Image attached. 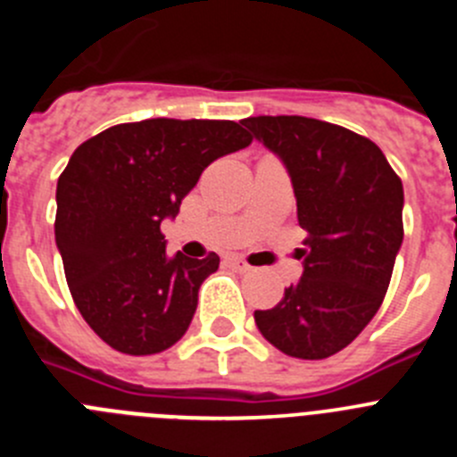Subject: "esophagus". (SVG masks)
Returning <instances> with one entry per match:
<instances>
[{"instance_id": "1", "label": "esophagus", "mask_w": 457, "mask_h": 457, "mask_svg": "<svg viewBox=\"0 0 457 457\" xmlns=\"http://www.w3.org/2000/svg\"><path fill=\"white\" fill-rule=\"evenodd\" d=\"M226 263L231 265L236 272H249V270H252V265H249L247 261H245V258H240V256H228V258H226Z\"/></svg>"}]
</instances>
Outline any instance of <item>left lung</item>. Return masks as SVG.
<instances>
[{
  "label": "left lung",
  "mask_w": 457,
  "mask_h": 457,
  "mask_svg": "<svg viewBox=\"0 0 457 457\" xmlns=\"http://www.w3.org/2000/svg\"><path fill=\"white\" fill-rule=\"evenodd\" d=\"M242 125L284 162L309 236L300 281L256 327L284 354L325 359L373 320L403 245V183L373 141L306 116H252Z\"/></svg>",
  "instance_id": "8db88e82"
}]
</instances>
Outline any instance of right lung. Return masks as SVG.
<instances>
[{"instance_id":"right-lung-1","label":"right lung","mask_w":457,"mask_h":457,"mask_svg":"<svg viewBox=\"0 0 457 457\" xmlns=\"http://www.w3.org/2000/svg\"><path fill=\"white\" fill-rule=\"evenodd\" d=\"M236 120L148 119L84 141L56 183L54 240L79 313L107 345L155 354L187 332L220 256H167L160 224L217 157L249 146Z\"/></svg>"}]
</instances>
